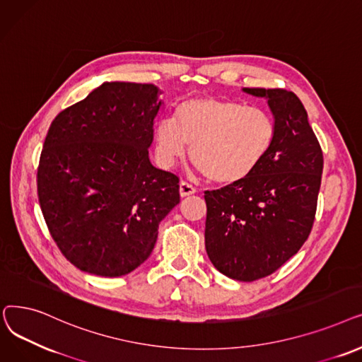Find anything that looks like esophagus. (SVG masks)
I'll return each mask as SVG.
<instances>
[{"label":"esophagus","mask_w":362,"mask_h":362,"mask_svg":"<svg viewBox=\"0 0 362 362\" xmlns=\"http://www.w3.org/2000/svg\"><path fill=\"white\" fill-rule=\"evenodd\" d=\"M194 193H196V188H194L192 184H188V182H185V181H181V182H180V194H181V197L192 196V194H194Z\"/></svg>","instance_id":"1"}]
</instances>
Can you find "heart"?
Listing matches in <instances>:
<instances>
[{"label":"heart","instance_id":"1","mask_svg":"<svg viewBox=\"0 0 362 362\" xmlns=\"http://www.w3.org/2000/svg\"><path fill=\"white\" fill-rule=\"evenodd\" d=\"M277 128L269 113L216 97L185 100L175 120L154 132L160 163L174 166L192 147V160L211 181L233 185L249 178L269 153Z\"/></svg>","mask_w":362,"mask_h":362}]
</instances>
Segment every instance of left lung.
Returning a JSON list of instances; mask_svg holds the SVG:
<instances>
[{
  "mask_svg": "<svg viewBox=\"0 0 362 362\" xmlns=\"http://www.w3.org/2000/svg\"><path fill=\"white\" fill-rule=\"evenodd\" d=\"M243 91L267 98L277 134L267 158L249 178L204 192V245L219 272L238 281H255L296 255L311 233L322 151L295 93Z\"/></svg>",
  "mask_w": 362,
  "mask_h": 362,
  "instance_id": "obj_1",
  "label": "left lung"
}]
</instances>
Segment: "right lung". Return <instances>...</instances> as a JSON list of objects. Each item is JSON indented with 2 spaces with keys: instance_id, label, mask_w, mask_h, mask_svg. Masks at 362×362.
<instances>
[{
  "instance_id": "add662e5",
  "label": "right lung",
  "mask_w": 362,
  "mask_h": 362,
  "mask_svg": "<svg viewBox=\"0 0 362 362\" xmlns=\"http://www.w3.org/2000/svg\"><path fill=\"white\" fill-rule=\"evenodd\" d=\"M159 94L153 83L105 82L48 129L38 199L51 237L81 271L120 277L140 267L180 203L178 177L148 159Z\"/></svg>"
}]
</instances>
